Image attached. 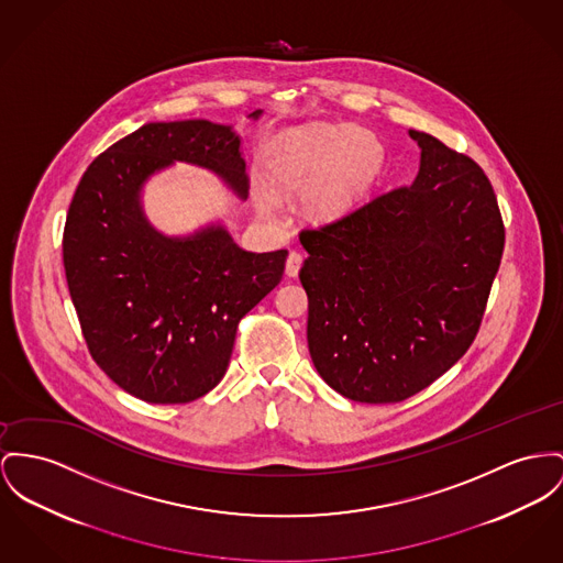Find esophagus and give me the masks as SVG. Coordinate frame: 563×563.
<instances>
[{
    "mask_svg": "<svg viewBox=\"0 0 563 563\" xmlns=\"http://www.w3.org/2000/svg\"><path fill=\"white\" fill-rule=\"evenodd\" d=\"M300 264H302V256L299 252H290L288 254V261H286V275L288 277H297L300 271Z\"/></svg>",
    "mask_w": 563,
    "mask_h": 563,
    "instance_id": "34e87169",
    "label": "esophagus"
}]
</instances>
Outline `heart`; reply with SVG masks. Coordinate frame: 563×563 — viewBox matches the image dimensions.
<instances>
[{
  "mask_svg": "<svg viewBox=\"0 0 563 563\" xmlns=\"http://www.w3.org/2000/svg\"><path fill=\"white\" fill-rule=\"evenodd\" d=\"M384 166V150L372 132L307 123L286 130L271 151L268 175L277 188L309 192L307 207L316 218L347 213L374 188ZM263 209L266 200L261 202Z\"/></svg>",
  "mask_w": 563,
  "mask_h": 563,
  "instance_id": "1",
  "label": "heart"
}]
</instances>
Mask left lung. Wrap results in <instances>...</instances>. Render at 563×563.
Masks as SVG:
<instances>
[{"mask_svg": "<svg viewBox=\"0 0 563 563\" xmlns=\"http://www.w3.org/2000/svg\"><path fill=\"white\" fill-rule=\"evenodd\" d=\"M408 134L420 150L410 188L299 236L313 367L358 404L404 401L449 372L478 333L504 252L483 168Z\"/></svg>", "mask_w": 563, "mask_h": 563, "instance_id": "1", "label": "left lung"}]
</instances>
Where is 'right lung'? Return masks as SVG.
I'll return each mask as SVG.
<instances>
[{
  "label": "right lung",
  "mask_w": 563,
  "mask_h": 563,
  "mask_svg": "<svg viewBox=\"0 0 563 563\" xmlns=\"http://www.w3.org/2000/svg\"><path fill=\"white\" fill-rule=\"evenodd\" d=\"M177 162L247 198L232 125L157 121L91 162L64 230L66 279L87 347L119 388L147 404H188L220 384L239 320L282 282L288 256L239 247L220 220L188 234L151 224L143 189Z\"/></svg>",
  "instance_id": "obj_1"
}]
</instances>
